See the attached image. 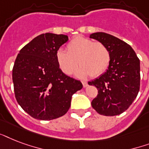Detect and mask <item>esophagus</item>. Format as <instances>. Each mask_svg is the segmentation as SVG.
<instances>
[{"label":"esophagus","mask_w":149,"mask_h":149,"mask_svg":"<svg viewBox=\"0 0 149 149\" xmlns=\"http://www.w3.org/2000/svg\"><path fill=\"white\" fill-rule=\"evenodd\" d=\"M82 84H83V86H84V87H86V86H88V84H87V83L85 81H82Z\"/></svg>","instance_id":"1"}]
</instances>
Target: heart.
I'll use <instances>...</instances> for the list:
<instances>
[{"mask_svg":"<svg viewBox=\"0 0 149 149\" xmlns=\"http://www.w3.org/2000/svg\"><path fill=\"white\" fill-rule=\"evenodd\" d=\"M67 51L59 49L56 52V58L58 67L66 75H71L80 65L77 74L79 77H99L108 68L111 53L106 45L77 36L68 42Z\"/></svg>","mask_w":149,"mask_h":149,"instance_id":"1","label":"heart"}]
</instances>
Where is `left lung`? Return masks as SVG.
Listing matches in <instances>:
<instances>
[{"label":"left lung","instance_id":"8db88e82","mask_svg":"<svg viewBox=\"0 0 149 149\" xmlns=\"http://www.w3.org/2000/svg\"><path fill=\"white\" fill-rule=\"evenodd\" d=\"M90 38L104 43L111 53L108 69L98 78L88 82L98 90L91 105L98 113L115 116L127 110L140 89V60L135 52L124 41L114 36L96 32Z\"/></svg>","mask_w":149,"mask_h":149}]
</instances>
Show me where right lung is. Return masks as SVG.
Instances as JSON below:
<instances>
[{"label":"right lung","mask_w":149,"mask_h":149,"mask_svg":"<svg viewBox=\"0 0 149 149\" xmlns=\"http://www.w3.org/2000/svg\"><path fill=\"white\" fill-rule=\"evenodd\" d=\"M68 36L53 33L37 36L20 50L12 70L17 103L32 118L49 120L70 109L73 93L83 88L79 80L63 73L56 54Z\"/></svg>","instance_id":"right-lung-1"}]
</instances>
